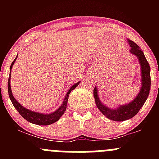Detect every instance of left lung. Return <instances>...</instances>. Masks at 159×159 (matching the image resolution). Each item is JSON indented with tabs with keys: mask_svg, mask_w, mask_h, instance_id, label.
Here are the masks:
<instances>
[{
	"mask_svg": "<svg viewBox=\"0 0 159 159\" xmlns=\"http://www.w3.org/2000/svg\"><path fill=\"white\" fill-rule=\"evenodd\" d=\"M128 41L131 47L130 52L137 56L139 58V64L141 65V72H142V88L135 98L129 104L121 105L115 109H111L101 102L98 95V89L96 87L94 89V97L98 108L107 118L115 121H125L134 117L142 108L145 101L148 98L151 88L150 66L145 58V54L141 50L140 47L134 41L129 39Z\"/></svg>",
	"mask_w": 159,
	"mask_h": 159,
	"instance_id": "8db88e82",
	"label": "left lung"
}]
</instances>
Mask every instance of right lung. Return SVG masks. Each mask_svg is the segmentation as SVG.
Returning a JSON list of instances; mask_svg holds the SVG:
<instances>
[{
  "instance_id": "add662e5",
  "label": "right lung",
  "mask_w": 159,
  "mask_h": 159,
  "mask_svg": "<svg viewBox=\"0 0 159 159\" xmlns=\"http://www.w3.org/2000/svg\"><path fill=\"white\" fill-rule=\"evenodd\" d=\"M17 57H15L13 62L11 63V65L10 67V75H9V78H8V83H7V90H8V94L9 97H10V99L12 102L13 105H14V108L17 109V111L19 112L20 115L23 117L25 119H26L27 121H29V122L32 123V124L35 125H49L53 124L55 121H58L59 118L62 116L65 111H66L67 108V104H68V96H69V94L72 90H74L77 86L79 84L80 81L77 82L76 84H74L71 88H70V89L68 90V93H67L66 96L65 98V100H64L63 104L59 107V108L57 110H56L55 111L52 112L51 114H41L38 113V112L32 111L27 109L25 107L22 106L20 103L17 102V101L14 98V97L13 96L12 91H11V68H12L13 65L15 62L16 59H17Z\"/></svg>"
}]
</instances>
